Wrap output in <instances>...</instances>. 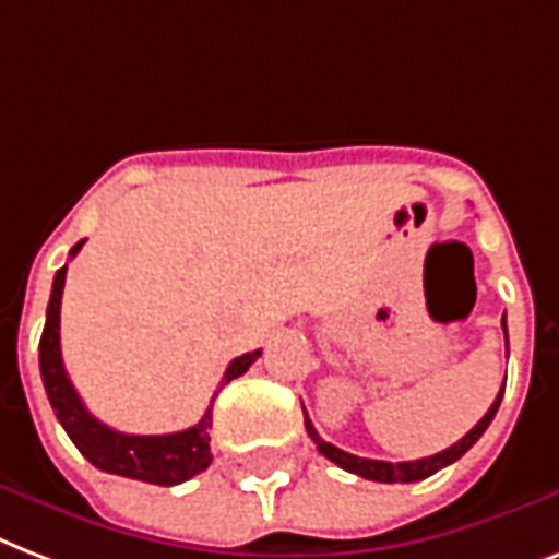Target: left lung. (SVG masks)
I'll return each mask as SVG.
<instances>
[{
    "label": "left lung",
    "mask_w": 559,
    "mask_h": 559,
    "mask_svg": "<svg viewBox=\"0 0 559 559\" xmlns=\"http://www.w3.org/2000/svg\"><path fill=\"white\" fill-rule=\"evenodd\" d=\"M501 329H504V338H508V323H504V318H501ZM501 393H504V388L499 391V396H496V402L490 405V411H487V414H484V417L475 423V428H469V431H466V435L461 437L455 445H449V449H443V452H437V455H431V457H419V461H400V464L349 455V452H344V449H338V445L326 443V440H323V437L314 431L311 419L306 417V411H302V417H306V431H309L311 440L318 443L320 455L329 457L332 464H338L341 469H347V473H353V475H361V478H367V481L411 484V481H423V478H428V475H435L437 469H443V466L455 464L457 457H464L466 452H469V449L478 443V437L487 431V426L492 423V417H496V411H499V402H501Z\"/></svg>",
    "instance_id": "obj_1"
}]
</instances>
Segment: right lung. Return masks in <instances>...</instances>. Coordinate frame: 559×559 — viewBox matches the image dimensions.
I'll list each match as a JSON object with an SVG mask.
<instances>
[{
  "label": "right lung",
  "mask_w": 559,
  "mask_h": 559,
  "mask_svg": "<svg viewBox=\"0 0 559 559\" xmlns=\"http://www.w3.org/2000/svg\"><path fill=\"white\" fill-rule=\"evenodd\" d=\"M84 241H78L69 250V257H75ZM63 283H67V265L60 267L51 283L49 309H46V326L40 335V376L46 396H49L55 417L69 435V440L78 445V452L98 466L102 473L122 475L133 481L159 484V487H175V484L189 481L192 475L203 473L212 464L210 455V428H212V405L201 417V423L186 431L175 435H122L116 428L104 426L84 408V402L69 382L60 358V297H63ZM262 356V349L245 353L233 358L227 373L221 379L218 391L241 373H248V367ZM215 391V396H218ZM212 396V402H215Z\"/></svg>",
  "instance_id": "right-lung-1"
}]
</instances>
